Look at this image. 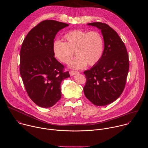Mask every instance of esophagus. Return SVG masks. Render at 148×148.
I'll return each mask as SVG.
<instances>
[{
  "label": "esophagus",
  "mask_w": 148,
  "mask_h": 148,
  "mask_svg": "<svg viewBox=\"0 0 148 148\" xmlns=\"http://www.w3.org/2000/svg\"><path fill=\"white\" fill-rule=\"evenodd\" d=\"M79 74V72L75 71H73V70L70 71V75H71V76L75 75V74Z\"/></svg>",
  "instance_id": "esophagus-1"
}]
</instances>
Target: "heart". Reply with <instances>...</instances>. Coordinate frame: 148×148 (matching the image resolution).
<instances>
[{
	"mask_svg": "<svg viewBox=\"0 0 148 148\" xmlns=\"http://www.w3.org/2000/svg\"><path fill=\"white\" fill-rule=\"evenodd\" d=\"M63 38L64 43L55 42L53 53L64 64H68L74 53L77 57L70 62V68L81 69L87 64L92 66L100 60L103 51L104 41L99 32L76 30L68 32Z\"/></svg>",
	"mask_w": 148,
	"mask_h": 148,
	"instance_id": "1",
	"label": "heart"
}]
</instances>
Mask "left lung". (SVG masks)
<instances>
[{"label": "left lung", "mask_w": 148, "mask_h": 148, "mask_svg": "<svg viewBox=\"0 0 148 148\" xmlns=\"http://www.w3.org/2000/svg\"><path fill=\"white\" fill-rule=\"evenodd\" d=\"M87 25L101 31L104 49L100 60L84 72L86 84L85 96L93 104L105 106L118 99L122 93L129 71V58L123 42L108 25L94 22Z\"/></svg>", "instance_id": "left-lung-1"}]
</instances>
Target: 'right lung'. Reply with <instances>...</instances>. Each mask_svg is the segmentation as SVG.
I'll return each mask as SVG.
<instances>
[{
	"mask_svg": "<svg viewBox=\"0 0 148 148\" xmlns=\"http://www.w3.org/2000/svg\"><path fill=\"white\" fill-rule=\"evenodd\" d=\"M69 26L44 20L29 32L21 47L20 75L29 97L40 107H51L60 99L61 82L70 76L53 53L56 34Z\"/></svg>",
	"mask_w": 148,
	"mask_h": 148,
	"instance_id": "right-lung-1",
	"label": "right lung"
}]
</instances>
